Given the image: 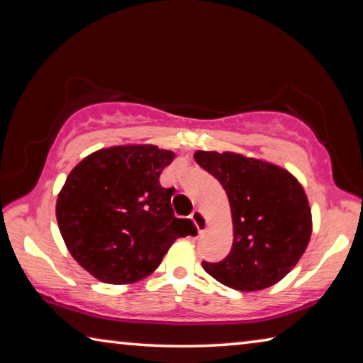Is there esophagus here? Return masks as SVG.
I'll return each instance as SVG.
<instances>
[{
  "label": "esophagus",
  "instance_id": "34e87169",
  "mask_svg": "<svg viewBox=\"0 0 363 363\" xmlns=\"http://www.w3.org/2000/svg\"><path fill=\"white\" fill-rule=\"evenodd\" d=\"M190 218H192V220L196 225V229H199V233L203 232L208 227V223H206V219L203 216V213H201L200 210H194L192 214H190Z\"/></svg>",
  "mask_w": 363,
  "mask_h": 363
}]
</instances>
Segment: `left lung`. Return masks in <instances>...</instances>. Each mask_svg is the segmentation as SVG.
<instances>
[{
	"label": "left lung",
	"mask_w": 363,
	"mask_h": 363,
	"mask_svg": "<svg viewBox=\"0 0 363 363\" xmlns=\"http://www.w3.org/2000/svg\"><path fill=\"white\" fill-rule=\"evenodd\" d=\"M194 158L224 187L233 224L230 253L201 266L238 291L275 285L311 240L312 214L303 186L290 171L242 153L196 150Z\"/></svg>",
	"instance_id": "left-lung-1"
}]
</instances>
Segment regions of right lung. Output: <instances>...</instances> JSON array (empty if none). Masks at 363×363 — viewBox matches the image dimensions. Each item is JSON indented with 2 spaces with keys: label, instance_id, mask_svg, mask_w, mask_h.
<instances>
[{
  "label": "right lung",
  "instance_id": "1",
  "mask_svg": "<svg viewBox=\"0 0 363 363\" xmlns=\"http://www.w3.org/2000/svg\"><path fill=\"white\" fill-rule=\"evenodd\" d=\"M174 152L115 145L83 158L56 203L62 238L79 266L104 284L126 285L155 270L176 238L195 230L174 216V189L160 186Z\"/></svg>",
  "mask_w": 363,
  "mask_h": 363
}]
</instances>
